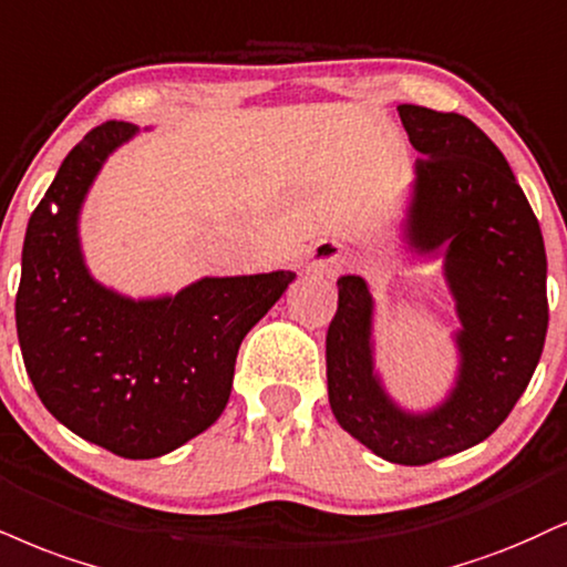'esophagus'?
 Listing matches in <instances>:
<instances>
[{
  "label": "esophagus",
  "mask_w": 567,
  "mask_h": 567,
  "mask_svg": "<svg viewBox=\"0 0 567 567\" xmlns=\"http://www.w3.org/2000/svg\"><path fill=\"white\" fill-rule=\"evenodd\" d=\"M349 266L343 248L336 240H322L313 248V261L309 264V271L317 277H336Z\"/></svg>",
  "instance_id": "34e87169"
}]
</instances>
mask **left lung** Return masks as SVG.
I'll use <instances>...</instances> for the list:
<instances>
[{
	"label": "left lung",
	"instance_id": "8db88e82",
	"mask_svg": "<svg viewBox=\"0 0 567 567\" xmlns=\"http://www.w3.org/2000/svg\"><path fill=\"white\" fill-rule=\"evenodd\" d=\"M399 115L422 155L404 235L417 254H443L462 322L460 378L431 412L393 404L374 372L370 288L346 275L327 330V393L340 427L374 454L427 465L486 441L528 388L549 324L547 254L507 158L473 121L420 105Z\"/></svg>",
	"mask_w": 567,
	"mask_h": 567
}]
</instances>
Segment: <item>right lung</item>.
<instances>
[{
	"label": "right lung",
	"mask_w": 567,
	"mask_h": 567,
	"mask_svg": "<svg viewBox=\"0 0 567 567\" xmlns=\"http://www.w3.org/2000/svg\"><path fill=\"white\" fill-rule=\"evenodd\" d=\"M134 134L107 121L65 155L25 229L16 324L25 372L54 420L126 460H153L218 420L243 338L296 275L203 277L147 301L94 282L79 210L107 155Z\"/></svg>",
	"instance_id": "obj_1"
}]
</instances>
